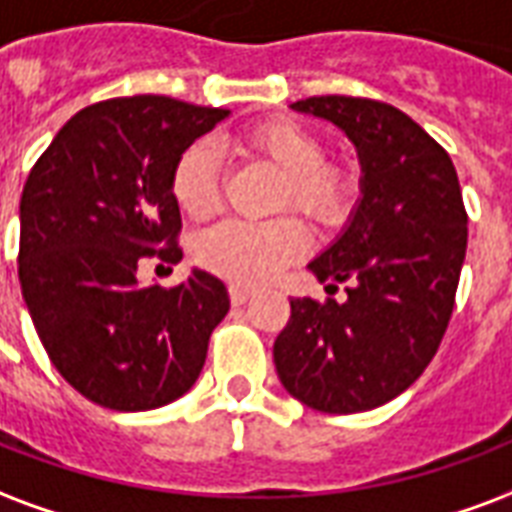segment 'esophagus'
Returning a JSON list of instances; mask_svg holds the SVG:
<instances>
[{
    "label": "esophagus",
    "instance_id": "1",
    "mask_svg": "<svg viewBox=\"0 0 512 512\" xmlns=\"http://www.w3.org/2000/svg\"><path fill=\"white\" fill-rule=\"evenodd\" d=\"M227 293H230V304L241 306L249 301L252 290H249V287H241V285H230V290H227Z\"/></svg>",
    "mask_w": 512,
    "mask_h": 512
}]
</instances>
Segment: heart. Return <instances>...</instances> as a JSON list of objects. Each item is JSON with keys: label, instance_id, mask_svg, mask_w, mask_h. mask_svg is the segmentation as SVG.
<instances>
[{"label": "heart", "instance_id": "heart-1", "mask_svg": "<svg viewBox=\"0 0 512 512\" xmlns=\"http://www.w3.org/2000/svg\"><path fill=\"white\" fill-rule=\"evenodd\" d=\"M238 151L274 168L279 184L271 211H295L314 227L333 230L347 222L361 195V173L347 157H325L323 138L293 119H263L238 138ZM222 160L214 143L195 140L170 170V195L195 222L222 206ZM309 246L295 217L268 222H222L195 241V260L233 285L255 287L274 279Z\"/></svg>", "mask_w": 512, "mask_h": 512}]
</instances>
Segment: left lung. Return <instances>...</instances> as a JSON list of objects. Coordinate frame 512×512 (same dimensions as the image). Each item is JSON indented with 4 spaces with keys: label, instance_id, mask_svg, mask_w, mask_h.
Here are the masks:
<instances>
[{
    "label": "left lung",
    "instance_id": "8db88e82",
    "mask_svg": "<svg viewBox=\"0 0 512 512\" xmlns=\"http://www.w3.org/2000/svg\"><path fill=\"white\" fill-rule=\"evenodd\" d=\"M293 108L350 135L363 200L344 236L309 263L328 293L347 285V301L290 298V320L274 342L276 372L312 410H374L437 355L467 255V208L448 151L399 108L344 94Z\"/></svg>",
    "mask_w": 512,
    "mask_h": 512
}]
</instances>
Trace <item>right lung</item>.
I'll use <instances>...</instances> for the list:
<instances>
[{
	"mask_svg": "<svg viewBox=\"0 0 512 512\" xmlns=\"http://www.w3.org/2000/svg\"><path fill=\"white\" fill-rule=\"evenodd\" d=\"M227 113L165 94L94 102L26 179L24 301L51 363L100 407L140 412L184 396L230 309L227 287L206 271L176 287L138 282L146 260H181L170 170Z\"/></svg>",
	"mask_w": 512,
	"mask_h": 512,
	"instance_id": "obj_1",
	"label": "right lung"
}]
</instances>
